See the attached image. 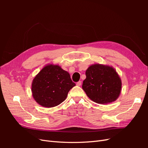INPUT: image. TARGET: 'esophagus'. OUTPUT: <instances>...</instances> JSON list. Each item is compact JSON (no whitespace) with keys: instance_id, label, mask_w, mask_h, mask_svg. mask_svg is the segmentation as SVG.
<instances>
[{"instance_id":"1","label":"esophagus","mask_w":148,"mask_h":148,"mask_svg":"<svg viewBox=\"0 0 148 148\" xmlns=\"http://www.w3.org/2000/svg\"><path fill=\"white\" fill-rule=\"evenodd\" d=\"M81 84H82V82H77V86H81Z\"/></svg>"}]
</instances>
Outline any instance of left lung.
<instances>
[{"label":"left lung","mask_w":148,"mask_h":148,"mask_svg":"<svg viewBox=\"0 0 148 148\" xmlns=\"http://www.w3.org/2000/svg\"><path fill=\"white\" fill-rule=\"evenodd\" d=\"M82 88L88 97L98 104H107L118 99L122 81L112 66L99 64L89 66Z\"/></svg>","instance_id":"left-lung-1"}]
</instances>
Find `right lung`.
<instances>
[{
  "mask_svg": "<svg viewBox=\"0 0 148 148\" xmlns=\"http://www.w3.org/2000/svg\"><path fill=\"white\" fill-rule=\"evenodd\" d=\"M75 85L69 72L58 65L48 64L33 79L31 92L36 102L49 108L64 102Z\"/></svg>",
  "mask_w": 148,
  "mask_h": 148,
  "instance_id": "right-lung-1",
  "label": "right lung"
}]
</instances>
